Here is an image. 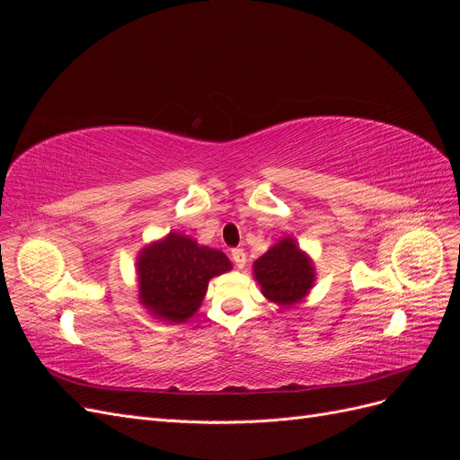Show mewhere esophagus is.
I'll list each match as a JSON object with an SVG mask.
<instances>
[{
  "label": "esophagus",
  "instance_id": "esophagus-1",
  "mask_svg": "<svg viewBox=\"0 0 460 460\" xmlns=\"http://www.w3.org/2000/svg\"><path fill=\"white\" fill-rule=\"evenodd\" d=\"M230 257H232L234 264H235V267H238V269H243V267H245L247 259H245V252H243V249H232Z\"/></svg>",
  "mask_w": 460,
  "mask_h": 460
}]
</instances>
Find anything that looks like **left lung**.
Wrapping results in <instances>:
<instances>
[{"label": "left lung", "mask_w": 460, "mask_h": 460, "mask_svg": "<svg viewBox=\"0 0 460 460\" xmlns=\"http://www.w3.org/2000/svg\"><path fill=\"white\" fill-rule=\"evenodd\" d=\"M253 276L261 286L262 296L280 305L282 309L307 297L316 278L313 261L307 253L301 252L291 235L274 243L267 253L253 262Z\"/></svg>", "instance_id": "obj_1"}]
</instances>
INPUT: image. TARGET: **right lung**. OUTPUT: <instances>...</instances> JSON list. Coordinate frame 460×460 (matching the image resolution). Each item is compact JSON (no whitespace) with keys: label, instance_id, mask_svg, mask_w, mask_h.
Wrapping results in <instances>:
<instances>
[{"label":"right lung","instance_id":"add662e5","mask_svg":"<svg viewBox=\"0 0 460 460\" xmlns=\"http://www.w3.org/2000/svg\"><path fill=\"white\" fill-rule=\"evenodd\" d=\"M140 303L159 320L186 323L198 313L211 278L232 269L228 257L190 235L171 232L137 255Z\"/></svg>","mask_w":460,"mask_h":460}]
</instances>
